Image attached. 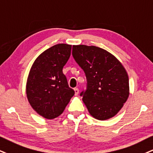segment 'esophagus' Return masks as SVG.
<instances>
[{
  "label": "esophagus",
  "instance_id": "esophagus-1",
  "mask_svg": "<svg viewBox=\"0 0 153 153\" xmlns=\"http://www.w3.org/2000/svg\"><path fill=\"white\" fill-rule=\"evenodd\" d=\"M74 93H75V96H77L79 94V88H75L74 89Z\"/></svg>",
  "mask_w": 153,
  "mask_h": 153
}]
</instances>
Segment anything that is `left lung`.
<instances>
[{
    "label": "left lung",
    "instance_id": "left-lung-1",
    "mask_svg": "<svg viewBox=\"0 0 153 153\" xmlns=\"http://www.w3.org/2000/svg\"><path fill=\"white\" fill-rule=\"evenodd\" d=\"M72 56L85 73L86 88L80 96L89 114L100 120L114 117L129 96L125 68L113 54L96 46L74 45Z\"/></svg>",
    "mask_w": 153,
    "mask_h": 153
}]
</instances>
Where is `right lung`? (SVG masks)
<instances>
[{
    "mask_svg": "<svg viewBox=\"0 0 153 153\" xmlns=\"http://www.w3.org/2000/svg\"><path fill=\"white\" fill-rule=\"evenodd\" d=\"M71 45L58 44L39 54L28 75L26 93L30 104L40 116L53 119L61 115L74 91L62 72Z\"/></svg>",
    "mask_w": 153,
    "mask_h": 153,
    "instance_id": "obj_1",
    "label": "right lung"
}]
</instances>
